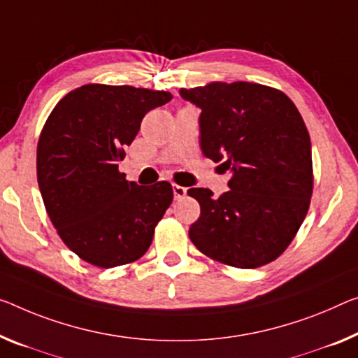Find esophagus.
<instances>
[{
  "mask_svg": "<svg viewBox=\"0 0 358 358\" xmlns=\"http://www.w3.org/2000/svg\"><path fill=\"white\" fill-rule=\"evenodd\" d=\"M173 192H174V198L176 200H180V198H184L187 195V189L182 185H173Z\"/></svg>",
  "mask_w": 358,
  "mask_h": 358,
  "instance_id": "34e87169",
  "label": "esophagus"
}]
</instances>
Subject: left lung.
<instances>
[{"mask_svg":"<svg viewBox=\"0 0 358 358\" xmlns=\"http://www.w3.org/2000/svg\"><path fill=\"white\" fill-rule=\"evenodd\" d=\"M180 96L201 108L200 145L232 171L227 192L189 189L200 217L189 236L211 259L238 268L272 262L288 248L309 211L310 137L285 92L246 81H214Z\"/></svg>","mask_w":358,"mask_h":358,"instance_id":"1","label":"left lung"}]
</instances>
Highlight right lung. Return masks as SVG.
I'll use <instances>...</instances> for the list:
<instances>
[{
    "label": "right lung",
    "mask_w": 358,
    "mask_h": 358,
    "mask_svg": "<svg viewBox=\"0 0 358 358\" xmlns=\"http://www.w3.org/2000/svg\"><path fill=\"white\" fill-rule=\"evenodd\" d=\"M171 92L85 85L57 102L36 148L38 185L48 216L81 259L110 268L145 255L173 203L166 180L137 185L118 171L147 112Z\"/></svg>",
    "instance_id": "right-lung-1"
}]
</instances>
